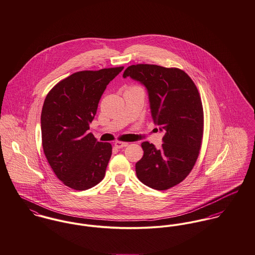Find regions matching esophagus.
I'll use <instances>...</instances> for the list:
<instances>
[{"label":"esophagus","instance_id":"34e87169","mask_svg":"<svg viewBox=\"0 0 255 255\" xmlns=\"http://www.w3.org/2000/svg\"><path fill=\"white\" fill-rule=\"evenodd\" d=\"M128 145V142L125 141H116L114 142V146L117 148H122V147H126Z\"/></svg>","mask_w":255,"mask_h":255}]
</instances>
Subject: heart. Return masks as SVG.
Instances as JSON below:
<instances>
[{
  "label": "heart",
  "instance_id": "heart-1",
  "mask_svg": "<svg viewBox=\"0 0 255 255\" xmlns=\"http://www.w3.org/2000/svg\"><path fill=\"white\" fill-rule=\"evenodd\" d=\"M126 90H139V91H143V89L141 88V86L132 85L128 87Z\"/></svg>",
  "mask_w": 255,
  "mask_h": 255
}]
</instances>
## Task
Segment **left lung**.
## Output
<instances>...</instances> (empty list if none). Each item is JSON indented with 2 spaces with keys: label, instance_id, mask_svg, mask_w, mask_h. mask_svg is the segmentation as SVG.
I'll use <instances>...</instances> for the list:
<instances>
[{
  "label": "left lung",
  "instance_id": "1",
  "mask_svg": "<svg viewBox=\"0 0 255 255\" xmlns=\"http://www.w3.org/2000/svg\"><path fill=\"white\" fill-rule=\"evenodd\" d=\"M127 76L145 86L153 121L164 132L159 148L141 142L143 155L136 163L137 177L149 188L168 190L186 179L199 154L203 108L198 88L177 67L135 64L125 69L123 77Z\"/></svg>",
  "mask_w": 255,
  "mask_h": 255
}]
</instances>
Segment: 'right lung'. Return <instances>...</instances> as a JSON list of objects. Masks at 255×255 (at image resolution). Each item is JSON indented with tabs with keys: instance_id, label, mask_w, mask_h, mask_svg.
Listing matches in <instances>:
<instances>
[{
	"instance_id": "add662e5",
	"label": "right lung",
	"mask_w": 255,
	"mask_h": 255,
	"mask_svg": "<svg viewBox=\"0 0 255 255\" xmlns=\"http://www.w3.org/2000/svg\"><path fill=\"white\" fill-rule=\"evenodd\" d=\"M123 68L75 72L54 86L45 99L41 114L44 153L57 178L73 190L93 188L106 175L113 146L97 141L88 130L107 86Z\"/></svg>"
}]
</instances>
